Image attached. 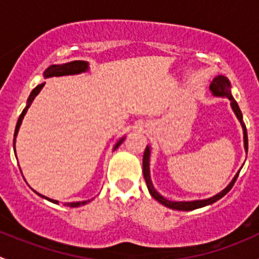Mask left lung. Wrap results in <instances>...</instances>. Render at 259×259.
Returning <instances> with one entry per match:
<instances>
[{
	"mask_svg": "<svg viewBox=\"0 0 259 259\" xmlns=\"http://www.w3.org/2000/svg\"><path fill=\"white\" fill-rule=\"evenodd\" d=\"M229 89H231V83H229V81L227 80L224 76H217L215 79L211 81V83H210V91L213 93V95L226 96V98H228L229 101H231L232 109H233V111L236 113L237 117H238L239 121H241V124H242L243 134H244V149H245V151H248L247 129H245V125L242 122L241 109H239L238 104H237V101L234 100L233 96H232L231 90H229ZM149 156H150V149H149V146H146L145 151H144V156H143V173H144V179L146 182V187H148L149 193H150L151 197H153L154 199H156L159 203H161V204L165 205V207L170 208V209L194 210V209H197V208H202V207H205V205H208V204H211V203L217 202V200L221 199L222 197H224V195H226L227 193H228L229 190L232 189V187H233L234 183H236V180L239 176V173L237 174V176L233 178V180L231 182V184H229L228 187L226 188V189L222 190L219 194L214 195V197L209 198V199L194 200V202H170V200H168V199H165L164 197H161V195L159 194V193L156 192L155 189H154L153 184H151L150 176H149Z\"/></svg>",
	"mask_w": 259,
	"mask_h": 259,
	"instance_id": "8db88e82",
	"label": "left lung"
}]
</instances>
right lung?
<instances>
[{
    "label": "right lung",
    "instance_id": "add662e5",
    "mask_svg": "<svg viewBox=\"0 0 259 259\" xmlns=\"http://www.w3.org/2000/svg\"><path fill=\"white\" fill-rule=\"evenodd\" d=\"M85 70H88V62L86 61H71V62H67V64H62V65H52V66H50L49 69H46L45 71V77H51V76H64V75H74V74H80V72H83ZM44 85L45 83H41V85H37L35 89L32 90V93H31L30 98H28L27 100V106H26L25 109L22 110V113H21L20 117H18L17 120V124H16V129H15V138H16L17 133H18V129H20V125L21 122H22V119L23 116H25L26 111H27V109L30 108L31 103L33 101V99L37 96V94L40 93L41 90H42ZM124 139L120 140L119 143H117L116 146L115 148H117L120 144H121V142ZM15 142V139H14ZM41 195V194H40ZM41 197H44V195H41ZM46 198V197H44ZM46 199L50 200V202L52 203H57V200H52L50 199V198H46ZM88 202H90V200H85V202H76V203H66V205H69V207H80V205H83L86 204Z\"/></svg>",
    "mask_w": 259,
    "mask_h": 259
}]
</instances>
